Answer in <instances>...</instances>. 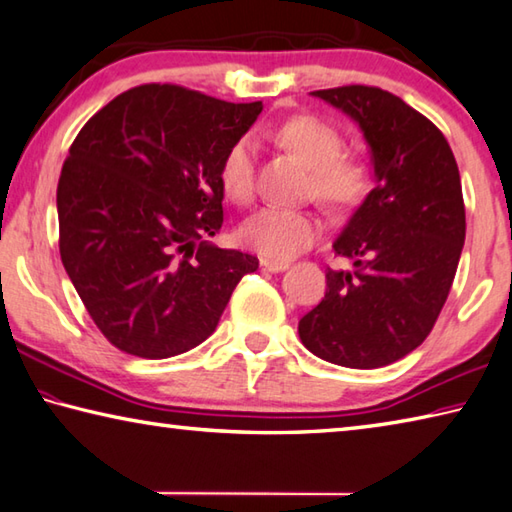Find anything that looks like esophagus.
Masks as SVG:
<instances>
[{"mask_svg":"<svg viewBox=\"0 0 512 512\" xmlns=\"http://www.w3.org/2000/svg\"><path fill=\"white\" fill-rule=\"evenodd\" d=\"M259 266H262V271H266V273H282V271H286L288 264L286 259H271V257H262L259 259Z\"/></svg>","mask_w":512,"mask_h":512,"instance_id":"esophagus-1","label":"esophagus"}]
</instances>
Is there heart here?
I'll list each match as a JSON object with an SVG mask.
<instances>
[{"mask_svg":"<svg viewBox=\"0 0 512 512\" xmlns=\"http://www.w3.org/2000/svg\"><path fill=\"white\" fill-rule=\"evenodd\" d=\"M275 141L293 150L311 167L313 192L329 206H351L367 188V167L340 154L342 138L331 125L313 116H293L271 129ZM226 197L246 203L255 188V143L239 138L228 147L219 167ZM320 219L306 210L268 206L257 210L239 230L241 241L259 255L288 259L309 248L320 237Z\"/></svg>","mask_w":512,"mask_h":512,"instance_id":"1","label":"heart"}]
</instances>
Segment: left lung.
<instances>
[{
  "mask_svg": "<svg viewBox=\"0 0 512 512\" xmlns=\"http://www.w3.org/2000/svg\"><path fill=\"white\" fill-rule=\"evenodd\" d=\"M311 96L360 127L376 188L333 241L353 268H329L327 293L297 331L333 365H392L421 345L448 300L466 241L459 167L436 125L389 91L349 85Z\"/></svg>",
  "mask_w": 512,
  "mask_h": 512,
  "instance_id": "8db88e82",
  "label": "left lung"
}]
</instances>
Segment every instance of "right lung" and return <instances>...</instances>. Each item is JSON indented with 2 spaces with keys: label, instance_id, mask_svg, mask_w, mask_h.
Here are the masks:
<instances>
[{
  "label": "right lung",
  "instance_id": "obj_1",
  "mask_svg": "<svg viewBox=\"0 0 512 512\" xmlns=\"http://www.w3.org/2000/svg\"><path fill=\"white\" fill-rule=\"evenodd\" d=\"M262 102L141 85L87 120L58 181L60 257L116 349L161 360L201 345L257 257L219 248V167Z\"/></svg>",
  "mask_w": 512,
  "mask_h": 512
}]
</instances>
